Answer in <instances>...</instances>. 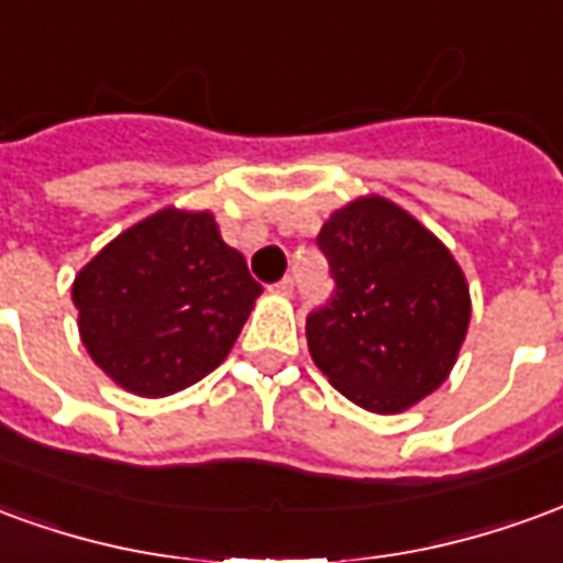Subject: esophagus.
<instances>
[{
    "label": "esophagus",
    "instance_id": "1",
    "mask_svg": "<svg viewBox=\"0 0 563 563\" xmlns=\"http://www.w3.org/2000/svg\"><path fill=\"white\" fill-rule=\"evenodd\" d=\"M271 289H274V292H277V295H286V298H289V295L295 292V280H292V277H283V280L274 283Z\"/></svg>",
    "mask_w": 563,
    "mask_h": 563
}]
</instances>
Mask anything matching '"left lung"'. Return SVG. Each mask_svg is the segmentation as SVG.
I'll return each instance as SVG.
<instances>
[{"label": "left lung", "mask_w": 563, "mask_h": 563, "mask_svg": "<svg viewBox=\"0 0 563 563\" xmlns=\"http://www.w3.org/2000/svg\"><path fill=\"white\" fill-rule=\"evenodd\" d=\"M334 295L307 317V346L334 389L401 413L446 383L471 325V289L440 238L379 196L334 210L317 238Z\"/></svg>", "instance_id": "8db88e82"}]
</instances>
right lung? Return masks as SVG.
Returning a JSON list of instances; mask_svg holds the SVG:
<instances>
[{
  "mask_svg": "<svg viewBox=\"0 0 563 563\" xmlns=\"http://www.w3.org/2000/svg\"><path fill=\"white\" fill-rule=\"evenodd\" d=\"M262 295L208 210H156L117 234L71 283L80 341L117 386L165 398L238 341Z\"/></svg>",
  "mask_w": 563,
  "mask_h": 563,
  "instance_id": "add662e5",
  "label": "right lung"
}]
</instances>
